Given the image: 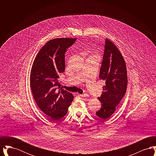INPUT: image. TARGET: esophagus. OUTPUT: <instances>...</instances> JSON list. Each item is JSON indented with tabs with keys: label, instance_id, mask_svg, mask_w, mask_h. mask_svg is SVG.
<instances>
[{
	"label": "esophagus",
	"instance_id": "1",
	"mask_svg": "<svg viewBox=\"0 0 156 156\" xmlns=\"http://www.w3.org/2000/svg\"><path fill=\"white\" fill-rule=\"evenodd\" d=\"M79 96L80 97H82V98H84V97H85V98H88V94H80L79 95Z\"/></svg>",
	"mask_w": 156,
	"mask_h": 156
}]
</instances>
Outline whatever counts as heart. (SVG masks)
Segmentation results:
<instances>
[{
    "label": "heart",
    "mask_w": 156,
    "mask_h": 156,
    "mask_svg": "<svg viewBox=\"0 0 156 156\" xmlns=\"http://www.w3.org/2000/svg\"><path fill=\"white\" fill-rule=\"evenodd\" d=\"M92 57H97V58H99V56L97 54H96V53L93 54V55H92Z\"/></svg>",
    "instance_id": "1"
}]
</instances>
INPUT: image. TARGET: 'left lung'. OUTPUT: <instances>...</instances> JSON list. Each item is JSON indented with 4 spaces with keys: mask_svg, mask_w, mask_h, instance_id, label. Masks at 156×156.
I'll return each mask as SVG.
<instances>
[{
    "mask_svg": "<svg viewBox=\"0 0 156 156\" xmlns=\"http://www.w3.org/2000/svg\"><path fill=\"white\" fill-rule=\"evenodd\" d=\"M99 78L105 81V85L101 96L98 98L102 105L96 114L98 117L107 120L124 97L127 85L125 61L118 47L108 38L105 41Z\"/></svg>",
    "mask_w": 156,
    "mask_h": 156,
    "instance_id": "8db88e82",
    "label": "left lung"
}]
</instances>
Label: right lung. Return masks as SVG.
Wrapping results in <instances>:
<instances>
[{
	"mask_svg": "<svg viewBox=\"0 0 156 156\" xmlns=\"http://www.w3.org/2000/svg\"><path fill=\"white\" fill-rule=\"evenodd\" d=\"M76 38L49 40L37 53L30 73V87L40 110L51 121L64 117L74 99L73 94L61 88L59 75L65 70V53Z\"/></svg>",
	"mask_w": 156,
	"mask_h": 156,
	"instance_id": "right-lung-1",
	"label": "right lung"
}]
</instances>
